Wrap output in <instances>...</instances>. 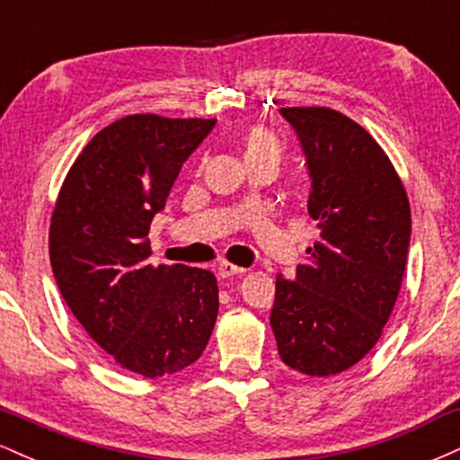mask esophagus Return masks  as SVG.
Returning <instances> with one entry per match:
<instances>
[{"label":"esophagus","instance_id":"1","mask_svg":"<svg viewBox=\"0 0 460 460\" xmlns=\"http://www.w3.org/2000/svg\"><path fill=\"white\" fill-rule=\"evenodd\" d=\"M246 270L244 268H240V266H235V263H229V261H223L218 266V274L223 279H231V277H240V274H244Z\"/></svg>","mask_w":460,"mask_h":460}]
</instances>
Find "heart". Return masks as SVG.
Segmentation results:
<instances>
[{"instance_id":"b5f03b06","label":"heart","mask_w":460,"mask_h":460,"mask_svg":"<svg viewBox=\"0 0 460 460\" xmlns=\"http://www.w3.org/2000/svg\"><path fill=\"white\" fill-rule=\"evenodd\" d=\"M279 153H281V146H279L277 136H274L272 131H268L263 128H252L246 131V136H244L246 162L279 160Z\"/></svg>"}]
</instances>
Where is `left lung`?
Masks as SVG:
<instances>
[{"label": "left lung", "mask_w": 460, "mask_h": 460, "mask_svg": "<svg viewBox=\"0 0 460 460\" xmlns=\"http://www.w3.org/2000/svg\"><path fill=\"white\" fill-rule=\"evenodd\" d=\"M311 179L320 237L294 281L277 277L270 326L285 366L309 376L352 367L381 340L411 242L394 164L361 125L331 108H281Z\"/></svg>", "instance_id": "1"}]
</instances>
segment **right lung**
Wrapping results in <instances>:
<instances>
[{
  "mask_svg": "<svg viewBox=\"0 0 460 460\" xmlns=\"http://www.w3.org/2000/svg\"><path fill=\"white\" fill-rule=\"evenodd\" d=\"M214 125L157 114L108 125L77 155L51 216L49 260L68 309L120 367L146 378L197 361L218 315L212 272L146 261L153 216Z\"/></svg>",
  "mask_w": 460,
  "mask_h": 460,
  "instance_id": "obj_1",
  "label": "right lung"
}]
</instances>
